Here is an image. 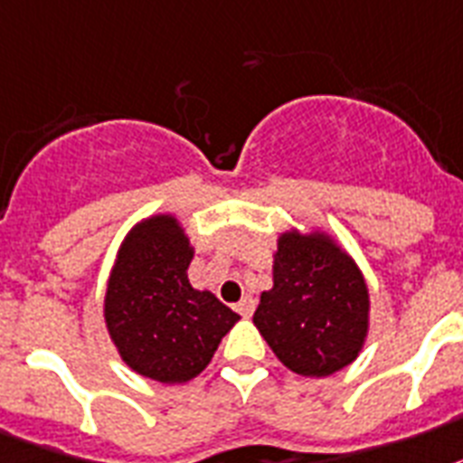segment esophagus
Segmentation results:
<instances>
[{
	"label": "esophagus",
	"mask_w": 463,
	"mask_h": 463,
	"mask_svg": "<svg viewBox=\"0 0 463 463\" xmlns=\"http://www.w3.org/2000/svg\"><path fill=\"white\" fill-rule=\"evenodd\" d=\"M238 314L244 318H250L251 314H254V299H251V297H242V299H240Z\"/></svg>",
	"instance_id": "obj_1"
}]
</instances>
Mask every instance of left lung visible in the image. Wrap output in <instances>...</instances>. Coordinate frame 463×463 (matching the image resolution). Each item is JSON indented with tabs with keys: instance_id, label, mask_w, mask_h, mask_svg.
<instances>
[{
	"instance_id": "8db88e82",
	"label": "left lung",
	"mask_w": 463,
	"mask_h": 463,
	"mask_svg": "<svg viewBox=\"0 0 463 463\" xmlns=\"http://www.w3.org/2000/svg\"><path fill=\"white\" fill-rule=\"evenodd\" d=\"M254 326L285 366L330 375L352 364L368 330L362 270L326 235L278 240L273 288L261 295Z\"/></svg>"
}]
</instances>
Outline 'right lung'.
<instances>
[{
    "label": "right lung",
    "instance_id": "1",
    "mask_svg": "<svg viewBox=\"0 0 463 463\" xmlns=\"http://www.w3.org/2000/svg\"><path fill=\"white\" fill-rule=\"evenodd\" d=\"M190 261L193 250L178 221L154 216L123 242L104 299L109 335L123 362L168 385L202 373L240 321L212 292L194 290Z\"/></svg>",
    "mask_w": 463,
    "mask_h": 463
}]
</instances>
